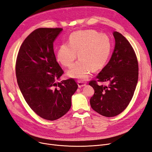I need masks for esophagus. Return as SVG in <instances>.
Listing matches in <instances>:
<instances>
[{"label":"esophagus","instance_id":"esophagus-1","mask_svg":"<svg viewBox=\"0 0 152 152\" xmlns=\"http://www.w3.org/2000/svg\"><path fill=\"white\" fill-rule=\"evenodd\" d=\"M77 85H78V86L81 88V87H83V86L86 85V82L79 80V81H77Z\"/></svg>","mask_w":152,"mask_h":152}]
</instances>
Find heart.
Wrapping results in <instances>:
<instances>
[{"instance_id":"b5f03b06","label":"heart","mask_w":152,"mask_h":152,"mask_svg":"<svg viewBox=\"0 0 152 152\" xmlns=\"http://www.w3.org/2000/svg\"><path fill=\"white\" fill-rule=\"evenodd\" d=\"M111 42L109 36L94 30L78 31L72 32L69 44L59 47L57 60L62 65L70 67L76 59L80 61L67 72L72 77L85 80L94 71L102 69L111 51Z\"/></svg>"}]
</instances>
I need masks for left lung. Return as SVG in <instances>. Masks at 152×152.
Instances as JSON below:
<instances>
[{
  "instance_id": "8db88e82",
  "label": "left lung",
  "mask_w": 152,
  "mask_h": 152,
  "mask_svg": "<svg viewBox=\"0 0 152 152\" xmlns=\"http://www.w3.org/2000/svg\"><path fill=\"white\" fill-rule=\"evenodd\" d=\"M115 46L108 62L96 80H91L94 93L90 99L93 110L106 117H113L124 111L133 96L138 79V63L130 43L118 32L115 31ZM98 82L108 83L99 86Z\"/></svg>"
}]
</instances>
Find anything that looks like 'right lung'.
<instances>
[{
    "label": "right lung",
    "mask_w": 152,
    "mask_h": 152,
    "mask_svg": "<svg viewBox=\"0 0 152 152\" xmlns=\"http://www.w3.org/2000/svg\"><path fill=\"white\" fill-rule=\"evenodd\" d=\"M62 28H39L22 42L17 56L15 74L27 104L42 118L56 120L71 106L77 89L73 78L57 82L64 71L56 61L53 42Z\"/></svg>",
    "instance_id": "add662e5"
}]
</instances>
